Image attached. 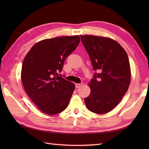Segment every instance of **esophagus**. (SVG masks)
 <instances>
[{"label":"esophagus","instance_id":"1","mask_svg":"<svg viewBox=\"0 0 149 149\" xmlns=\"http://www.w3.org/2000/svg\"><path fill=\"white\" fill-rule=\"evenodd\" d=\"M82 85H83V84H75V88H80L81 86H82Z\"/></svg>","mask_w":149,"mask_h":149}]
</instances>
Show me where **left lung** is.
Masks as SVG:
<instances>
[{"label": "left lung", "instance_id": "8db88e82", "mask_svg": "<svg viewBox=\"0 0 149 149\" xmlns=\"http://www.w3.org/2000/svg\"><path fill=\"white\" fill-rule=\"evenodd\" d=\"M95 72L90 81L91 93L84 102L90 111L104 114L117 106L131 82L128 56L116 41L108 38L81 35Z\"/></svg>", "mask_w": 149, "mask_h": 149}]
</instances>
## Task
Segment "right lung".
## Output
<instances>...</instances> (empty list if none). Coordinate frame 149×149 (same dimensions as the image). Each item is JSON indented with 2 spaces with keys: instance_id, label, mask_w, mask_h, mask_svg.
<instances>
[{
  "instance_id": "obj_1",
  "label": "right lung",
  "mask_w": 149,
  "mask_h": 149,
  "mask_svg": "<svg viewBox=\"0 0 149 149\" xmlns=\"http://www.w3.org/2000/svg\"><path fill=\"white\" fill-rule=\"evenodd\" d=\"M79 42V36L46 39L36 43L25 57L21 72L22 84L28 96L42 112L56 115L68 106L75 86L59 74L66 58Z\"/></svg>"
}]
</instances>
